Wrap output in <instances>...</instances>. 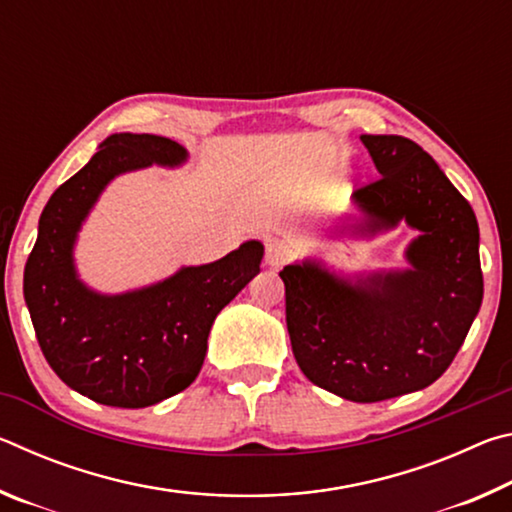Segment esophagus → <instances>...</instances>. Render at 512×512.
Returning <instances> with one entry per match:
<instances>
[{"instance_id": "34e87169", "label": "esophagus", "mask_w": 512, "mask_h": 512, "mask_svg": "<svg viewBox=\"0 0 512 512\" xmlns=\"http://www.w3.org/2000/svg\"><path fill=\"white\" fill-rule=\"evenodd\" d=\"M291 257V246L282 239H271L266 241V266L280 268L289 262Z\"/></svg>"}]
</instances>
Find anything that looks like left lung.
<instances>
[{
    "instance_id": "8db88e82",
    "label": "left lung",
    "mask_w": 512,
    "mask_h": 512,
    "mask_svg": "<svg viewBox=\"0 0 512 512\" xmlns=\"http://www.w3.org/2000/svg\"><path fill=\"white\" fill-rule=\"evenodd\" d=\"M379 180L332 237L418 230L406 268L339 275L302 259L280 271L293 357L309 381L350 402H381L433 384L481 309L479 223L436 160L400 135H361Z\"/></svg>"
}]
</instances>
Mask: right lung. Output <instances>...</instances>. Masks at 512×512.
<instances>
[{"mask_svg": "<svg viewBox=\"0 0 512 512\" xmlns=\"http://www.w3.org/2000/svg\"><path fill=\"white\" fill-rule=\"evenodd\" d=\"M187 158L169 137L115 133L40 214L24 266L31 323L51 370L99 404L144 409L185 391L201 372L214 318L259 273L264 246L250 239L216 262L115 296L79 277L74 246L103 189L121 173L176 169Z\"/></svg>", "mask_w": 512, "mask_h": 512, "instance_id": "1", "label": "right lung"}]
</instances>
